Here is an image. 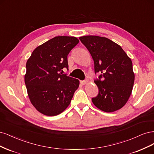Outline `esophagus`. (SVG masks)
I'll return each mask as SVG.
<instances>
[{
  "mask_svg": "<svg viewBox=\"0 0 154 154\" xmlns=\"http://www.w3.org/2000/svg\"><path fill=\"white\" fill-rule=\"evenodd\" d=\"M88 80H84V81H80V82L82 84V85H84V84H87V82H88Z\"/></svg>",
  "mask_w": 154,
  "mask_h": 154,
  "instance_id": "obj_1",
  "label": "esophagus"
}]
</instances>
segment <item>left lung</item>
Returning a JSON list of instances; mask_svg holds the SVG:
<instances>
[{
  "instance_id": "8db88e82",
  "label": "left lung",
  "mask_w": 154,
  "mask_h": 154,
  "mask_svg": "<svg viewBox=\"0 0 154 154\" xmlns=\"http://www.w3.org/2000/svg\"><path fill=\"white\" fill-rule=\"evenodd\" d=\"M91 54L98 95L91 100L99 109L111 112L120 109L129 98L134 82L132 63L122 48L111 39L97 36L79 38Z\"/></svg>"
}]
</instances>
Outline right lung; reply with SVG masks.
Listing matches in <instances>:
<instances>
[{
  "label": "right lung",
  "instance_id": "right-lung-1",
  "mask_svg": "<svg viewBox=\"0 0 154 154\" xmlns=\"http://www.w3.org/2000/svg\"><path fill=\"white\" fill-rule=\"evenodd\" d=\"M79 42L72 36H56L34 49L26 63L25 83L34 107L45 115L61 113L79 86L77 79L62 74L68 55Z\"/></svg>",
  "mask_w": 154,
  "mask_h": 154
}]
</instances>
